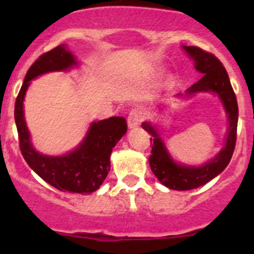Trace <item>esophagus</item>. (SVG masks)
Instances as JSON below:
<instances>
[{
  "mask_svg": "<svg viewBox=\"0 0 254 254\" xmlns=\"http://www.w3.org/2000/svg\"><path fill=\"white\" fill-rule=\"evenodd\" d=\"M145 116H146V112L137 108V109H132L128 114V118H127V125H128V128H136L141 125L143 120H145Z\"/></svg>",
  "mask_w": 254,
  "mask_h": 254,
  "instance_id": "esophagus-1",
  "label": "esophagus"
}]
</instances>
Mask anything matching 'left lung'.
Listing matches in <instances>:
<instances>
[{"label": "left lung", "instance_id": "1", "mask_svg": "<svg viewBox=\"0 0 254 254\" xmlns=\"http://www.w3.org/2000/svg\"><path fill=\"white\" fill-rule=\"evenodd\" d=\"M182 48L185 49L190 58L193 60L194 68L203 76L196 84L187 89L185 94H178L177 96L192 98L198 93L215 94L219 96L220 102L223 103L228 118V132L224 146L214 158L201 165H187L174 160L161 137L159 126L151 122L142 123V128L151 134L150 140L152 142V147L149 164L155 177L161 185L170 190H188L206 185L228 167L234 152L237 140L238 103L228 72L223 64L214 55L202 51L198 47L183 46ZM164 107L165 105L161 104L158 108L159 112H163Z\"/></svg>", "mask_w": 254, "mask_h": 254}]
</instances>
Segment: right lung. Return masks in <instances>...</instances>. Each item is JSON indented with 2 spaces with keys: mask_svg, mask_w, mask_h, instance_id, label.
Returning a JSON list of instances; mask_svg holds the SVG:
<instances>
[{
  "mask_svg": "<svg viewBox=\"0 0 254 254\" xmlns=\"http://www.w3.org/2000/svg\"><path fill=\"white\" fill-rule=\"evenodd\" d=\"M78 64L66 44H61L40 56L26 72L25 80L15 103V122L21 154L29 167L40 178L62 192H95L111 170V154L117 142L127 132L123 117L93 122L85 137L67 154L53 156L37 151L31 143L30 132L24 116V99L31 80L48 72L68 71Z\"/></svg>",
  "mask_w": 254,
  "mask_h": 254,
  "instance_id": "right-lung-1",
  "label": "right lung"
}]
</instances>
